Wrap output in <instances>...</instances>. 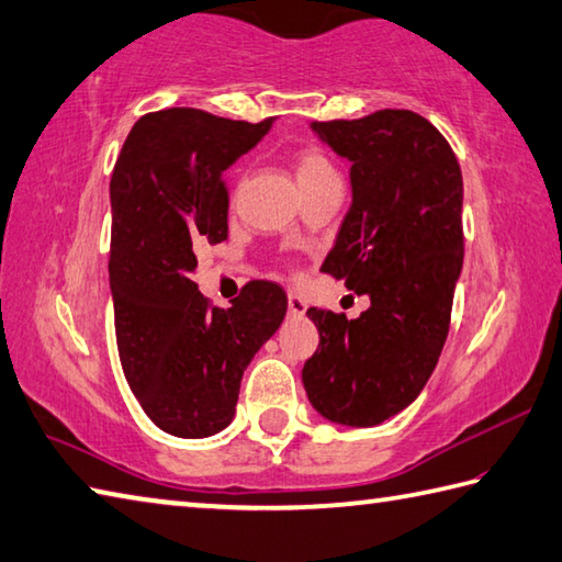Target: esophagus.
I'll return each mask as SVG.
<instances>
[{"label": "esophagus", "mask_w": 562, "mask_h": 562, "mask_svg": "<svg viewBox=\"0 0 562 562\" xmlns=\"http://www.w3.org/2000/svg\"><path fill=\"white\" fill-rule=\"evenodd\" d=\"M288 310H290L292 316H304L306 304H304L296 294H290V296H288Z\"/></svg>", "instance_id": "1"}]
</instances>
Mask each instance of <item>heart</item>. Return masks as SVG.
<instances>
[{"label": "heart", "instance_id": "obj_1", "mask_svg": "<svg viewBox=\"0 0 562 562\" xmlns=\"http://www.w3.org/2000/svg\"><path fill=\"white\" fill-rule=\"evenodd\" d=\"M294 175H296V182H300V187H302V192L312 190L314 184H322L326 180L338 178L331 158H328L324 150L312 148V146L296 150Z\"/></svg>", "mask_w": 562, "mask_h": 562}]
</instances>
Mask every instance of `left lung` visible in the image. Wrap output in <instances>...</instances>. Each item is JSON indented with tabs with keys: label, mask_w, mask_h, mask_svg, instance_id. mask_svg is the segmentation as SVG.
<instances>
[{
	"label": "left lung",
	"mask_w": 562,
	"mask_h": 562,
	"mask_svg": "<svg viewBox=\"0 0 562 562\" xmlns=\"http://www.w3.org/2000/svg\"><path fill=\"white\" fill-rule=\"evenodd\" d=\"M312 128L353 162V204L322 270L370 310H306L318 348L302 380L328 422L378 426L419 397L443 350L465 250L463 175L441 131L409 109Z\"/></svg>",
	"instance_id": "obj_1"
}]
</instances>
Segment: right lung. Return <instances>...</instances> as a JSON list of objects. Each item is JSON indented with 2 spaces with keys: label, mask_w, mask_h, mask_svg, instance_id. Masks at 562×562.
Wrapping results in <instances>:
<instances>
[{
  "label": "right lung",
  "mask_w": 562,
  "mask_h": 562,
  "mask_svg": "<svg viewBox=\"0 0 562 562\" xmlns=\"http://www.w3.org/2000/svg\"><path fill=\"white\" fill-rule=\"evenodd\" d=\"M250 124L172 106L140 116L116 158L109 282L121 368L153 424L180 438L222 431L240 378L278 331L288 294L250 280L231 306L196 290V250L228 236L222 172L268 134Z\"/></svg>",
  "instance_id": "1"
}]
</instances>
